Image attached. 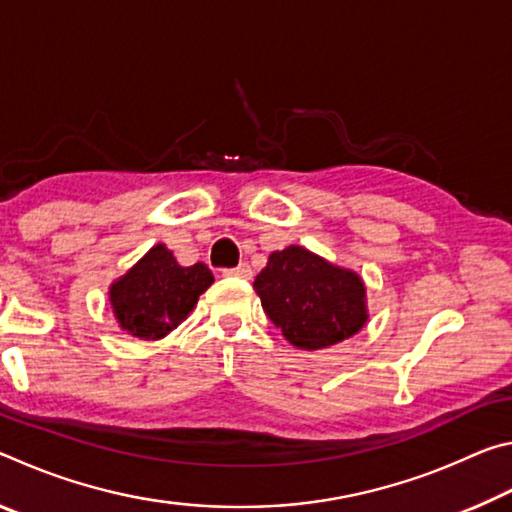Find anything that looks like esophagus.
Instances as JSON below:
<instances>
[{"label": "esophagus", "mask_w": 512, "mask_h": 512, "mask_svg": "<svg viewBox=\"0 0 512 512\" xmlns=\"http://www.w3.org/2000/svg\"><path fill=\"white\" fill-rule=\"evenodd\" d=\"M223 275L228 277H241V280H250L253 277V268H250L248 264H239L235 268H225Z\"/></svg>", "instance_id": "34e87169"}]
</instances>
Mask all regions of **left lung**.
<instances>
[{"label": "left lung", "instance_id": "left-lung-1", "mask_svg": "<svg viewBox=\"0 0 512 512\" xmlns=\"http://www.w3.org/2000/svg\"><path fill=\"white\" fill-rule=\"evenodd\" d=\"M253 287L266 316L300 350L341 343L368 320L361 277L302 246L271 253Z\"/></svg>", "mask_w": 512, "mask_h": 512}]
</instances>
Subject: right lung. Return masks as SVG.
<instances>
[{"instance_id": "add662e5", "label": "right lung", "mask_w": 512, "mask_h": 512, "mask_svg": "<svg viewBox=\"0 0 512 512\" xmlns=\"http://www.w3.org/2000/svg\"><path fill=\"white\" fill-rule=\"evenodd\" d=\"M212 282L214 275L205 264L180 266L171 250L158 244L110 284L112 314L124 332L158 341L183 323Z\"/></svg>"}]
</instances>
